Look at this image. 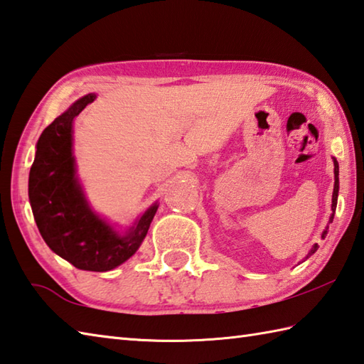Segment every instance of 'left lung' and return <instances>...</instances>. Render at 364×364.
<instances>
[{
  "label": "left lung",
  "mask_w": 364,
  "mask_h": 364,
  "mask_svg": "<svg viewBox=\"0 0 364 364\" xmlns=\"http://www.w3.org/2000/svg\"><path fill=\"white\" fill-rule=\"evenodd\" d=\"M333 163H335V188H333V198H331V210H333V213H331V217H330V223L333 221V217H335V210H336V203H338V191H339V165H338V161H336V159H333ZM325 235H327V229H325V231L322 232V239H325ZM317 243H314L313 245V248H311V251L308 253V256H306V259L311 256V255H314L316 251H317Z\"/></svg>",
  "instance_id": "obj_1"
}]
</instances>
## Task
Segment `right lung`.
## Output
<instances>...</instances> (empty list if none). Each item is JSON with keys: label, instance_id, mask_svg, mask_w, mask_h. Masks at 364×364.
<instances>
[{"label": "right lung", "instance_id": "add662e5", "mask_svg": "<svg viewBox=\"0 0 364 364\" xmlns=\"http://www.w3.org/2000/svg\"><path fill=\"white\" fill-rule=\"evenodd\" d=\"M95 100L78 99L42 132L29 171V203L42 239L80 270L108 272L136 253L159 205H151L125 234L114 231L89 207L75 176L72 122Z\"/></svg>", "mask_w": 364, "mask_h": 364}]
</instances>
